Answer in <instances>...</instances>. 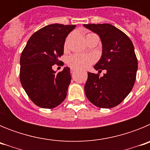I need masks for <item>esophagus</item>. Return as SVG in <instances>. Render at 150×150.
<instances>
[{
	"instance_id": "esophagus-1",
	"label": "esophagus",
	"mask_w": 150,
	"mask_h": 150,
	"mask_svg": "<svg viewBox=\"0 0 150 150\" xmlns=\"http://www.w3.org/2000/svg\"><path fill=\"white\" fill-rule=\"evenodd\" d=\"M75 71H76V69H75V68H71V73H74V72H75Z\"/></svg>"
}]
</instances>
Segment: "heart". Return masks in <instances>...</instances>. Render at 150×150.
Masks as SVG:
<instances>
[{"mask_svg": "<svg viewBox=\"0 0 150 150\" xmlns=\"http://www.w3.org/2000/svg\"><path fill=\"white\" fill-rule=\"evenodd\" d=\"M91 34L92 33H89L87 34V36ZM94 62H95V58L92 55H83L79 54L71 55L68 57L67 60V64L70 67L76 69L88 68Z\"/></svg>", "mask_w": 150, "mask_h": 150, "instance_id": "obj_1", "label": "heart"}]
</instances>
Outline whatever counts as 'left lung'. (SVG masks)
<instances>
[{"instance_id": "obj_1", "label": "left lung", "mask_w": 150, "mask_h": 150, "mask_svg": "<svg viewBox=\"0 0 150 150\" xmlns=\"http://www.w3.org/2000/svg\"><path fill=\"white\" fill-rule=\"evenodd\" d=\"M84 26L100 36L103 52L95 69L88 73L85 93L91 104L100 108H112L131 92L136 79L137 59L132 40L121 30L110 24H88Z\"/></svg>"}]
</instances>
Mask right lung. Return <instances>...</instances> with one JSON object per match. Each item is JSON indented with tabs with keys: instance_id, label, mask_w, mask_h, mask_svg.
<instances>
[{
	"instance_id": "right-lung-1",
	"label": "right lung",
	"mask_w": 150,
	"mask_h": 150,
	"mask_svg": "<svg viewBox=\"0 0 150 150\" xmlns=\"http://www.w3.org/2000/svg\"><path fill=\"white\" fill-rule=\"evenodd\" d=\"M75 25L52 24L31 35L20 57L19 78L29 98L37 106L52 109L59 106L67 96L71 76L64 67L55 74L52 67L59 64L64 54L65 38Z\"/></svg>"
}]
</instances>
